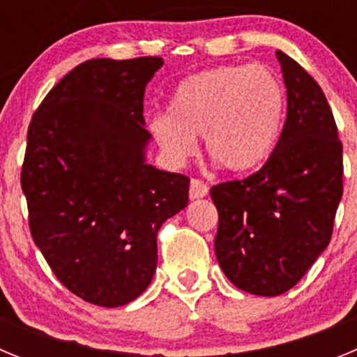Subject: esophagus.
I'll list each match as a JSON object with an SVG mask.
<instances>
[{"label":"esophagus","mask_w":357,"mask_h":357,"mask_svg":"<svg viewBox=\"0 0 357 357\" xmlns=\"http://www.w3.org/2000/svg\"><path fill=\"white\" fill-rule=\"evenodd\" d=\"M207 193H209L207 184H204V182L198 181V178H193V181H191V184H189V198H191V200L204 198Z\"/></svg>","instance_id":"obj_1"}]
</instances>
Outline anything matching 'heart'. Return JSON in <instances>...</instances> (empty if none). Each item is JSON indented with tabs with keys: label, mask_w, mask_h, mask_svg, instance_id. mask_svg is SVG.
<instances>
[{
	"label": "heart",
	"mask_w": 357,
	"mask_h": 357,
	"mask_svg": "<svg viewBox=\"0 0 357 357\" xmlns=\"http://www.w3.org/2000/svg\"><path fill=\"white\" fill-rule=\"evenodd\" d=\"M286 94L264 66H218L176 85L168 114L151 118L150 132L169 162L182 164L204 148L230 173L261 168L273 153L284 119Z\"/></svg>",
	"instance_id": "heart-1"
}]
</instances>
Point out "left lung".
Here are the masks:
<instances>
[{
  "label": "left lung",
  "instance_id": "obj_1",
  "mask_svg": "<svg viewBox=\"0 0 357 357\" xmlns=\"http://www.w3.org/2000/svg\"><path fill=\"white\" fill-rule=\"evenodd\" d=\"M275 55L288 94L279 143L259 172L211 189L218 264L236 288L261 296L288 291L313 266L343 195V148L326 94L302 66Z\"/></svg>",
  "mask_w": 357,
  "mask_h": 357
}]
</instances>
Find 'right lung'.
Masks as SVG:
<instances>
[{
	"mask_svg": "<svg viewBox=\"0 0 357 357\" xmlns=\"http://www.w3.org/2000/svg\"><path fill=\"white\" fill-rule=\"evenodd\" d=\"M160 56L93 59L69 71L28 127L21 188L30 232L62 284L103 307L135 301L157 268V232L189 178L146 162L143 98Z\"/></svg>",
	"mask_w": 357,
	"mask_h": 357,
	"instance_id": "1",
	"label": "right lung"
}]
</instances>
